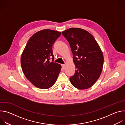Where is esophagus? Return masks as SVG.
<instances>
[{"instance_id":"34e87169","label":"esophagus","mask_w":125,"mask_h":125,"mask_svg":"<svg viewBox=\"0 0 125 125\" xmlns=\"http://www.w3.org/2000/svg\"><path fill=\"white\" fill-rule=\"evenodd\" d=\"M65 65H64V64H62V69H64L65 68Z\"/></svg>"}]
</instances>
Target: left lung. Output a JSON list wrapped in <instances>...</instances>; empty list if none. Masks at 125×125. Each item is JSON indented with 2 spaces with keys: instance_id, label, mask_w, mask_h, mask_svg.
<instances>
[{
  "instance_id": "8db88e82",
  "label": "left lung",
  "mask_w": 125,
  "mask_h": 125,
  "mask_svg": "<svg viewBox=\"0 0 125 125\" xmlns=\"http://www.w3.org/2000/svg\"><path fill=\"white\" fill-rule=\"evenodd\" d=\"M69 43L76 70L70 82L75 87L85 90L91 87L102 72L104 58L102 52L93 35L78 28L62 31Z\"/></svg>"
}]
</instances>
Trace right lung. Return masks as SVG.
<instances>
[{
    "label": "right lung",
    "mask_w": 125,
    "mask_h": 125,
    "mask_svg": "<svg viewBox=\"0 0 125 125\" xmlns=\"http://www.w3.org/2000/svg\"><path fill=\"white\" fill-rule=\"evenodd\" d=\"M61 34L43 30L35 33L26 45L21 56V67L26 77L35 87L47 89L56 82L61 66L53 62L52 45Z\"/></svg>",
    "instance_id": "add662e5"
}]
</instances>
